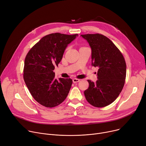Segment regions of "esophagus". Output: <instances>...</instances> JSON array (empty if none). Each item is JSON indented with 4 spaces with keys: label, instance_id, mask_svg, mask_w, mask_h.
<instances>
[{
    "label": "esophagus",
    "instance_id": "34e87169",
    "mask_svg": "<svg viewBox=\"0 0 146 146\" xmlns=\"http://www.w3.org/2000/svg\"><path fill=\"white\" fill-rule=\"evenodd\" d=\"M72 81H73L74 83H77V82L80 81V80H79V79H73Z\"/></svg>",
    "mask_w": 146,
    "mask_h": 146
}]
</instances>
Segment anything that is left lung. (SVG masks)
Masks as SVG:
<instances>
[{"label": "left lung", "mask_w": 146, "mask_h": 146, "mask_svg": "<svg viewBox=\"0 0 146 146\" xmlns=\"http://www.w3.org/2000/svg\"><path fill=\"white\" fill-rule=\"evenodd\" d=\"M81 36L91 48L92 65L98 68L96 82L88 80L89 88L84 91L85 98L95 107L106 106L116 99L125 85V58L113 42L106 36L99 34Z\"/></svg>", "instance_id": "1"}]
</instances>
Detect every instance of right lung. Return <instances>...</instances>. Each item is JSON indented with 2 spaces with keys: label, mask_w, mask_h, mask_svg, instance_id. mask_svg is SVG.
Returning a JSON list of instances; mask_svg holds the SVG:
<instances>
[{
  "label": "right lung",
  "mask_w": 146,
  "mask_h": 146,
  "mask_svg": "<svg viewBox=\"0 0 146 146\" xmlns=\"http://www.w3.org/2000/svg\"><path fill=\"white\" fill-rule=\"evenodd\" d=\"M78 36L52 33L42 37L27 54L23 78L32 96L41 105L53 108L66 99L72 80L55 78L53 72L68 45Z\"/></svg>",
  "instance_id": "obj_1"
}]
</instances>
